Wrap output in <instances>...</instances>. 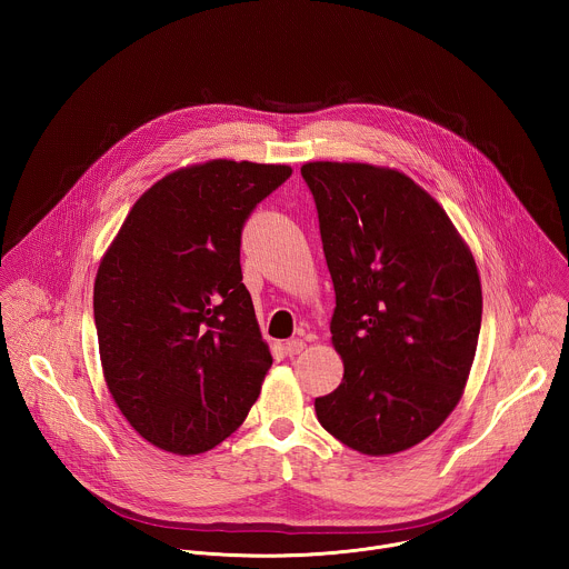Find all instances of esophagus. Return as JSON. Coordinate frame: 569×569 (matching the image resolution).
<instances>
[{
	"instance_id": "esophagus-1",
	"label": "esophagus",
	"mask_w": 569,
	"mask_h": 569,
	"mask_svg": "<svg viewBox=\"0 0 569 569\" xmlns=\"http://www.w3.org/2000/svg\"><path fill=\"white\" fill-rule=\"evenodd\" d=\"M306 349V342L303 340H288L286 345H283V351H286V356H297V353H301Z\"/></svg>"
}]
</instances>
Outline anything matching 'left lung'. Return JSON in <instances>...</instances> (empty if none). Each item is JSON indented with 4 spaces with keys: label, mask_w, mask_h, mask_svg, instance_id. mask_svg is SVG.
<instances>
[{
    "label": "left lung",
    "mask_w": 569,
    "mask_h": 569,
    "mask_svg": "<svg viewBox=\"0 0 569 569\" xmlns=\"http://www.w3.org/2000/svg\"><path fill=\"white\" fill-rule=\"evenodd\" d=\"M336 288L340 387L315 398L321 428L385 457L428 439L463 393L481 323V281L443 207L415 180L362 161H308Z\"/></svg>",
    "instance_id": "obj_1"
}]
</instances>
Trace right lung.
<instances>
[{
  "label": "right lung",
  "instance_id": "obj_1",
  "mask_svg": "<svg viewBox=\"0 0 569 569\" xmlns=\"http://www.w3.org/2000/svg\"><path fill=\"white\" fill-rule=\"evenodd\" d=\"M292 176L211 159L154 182L101 259L94 321L108 389L152 446L200 455L246 421L272 367L240 272V231Z\"/></svg>",
  "mask_w": 569,
  "mask_h": 569
}]
</instances>
